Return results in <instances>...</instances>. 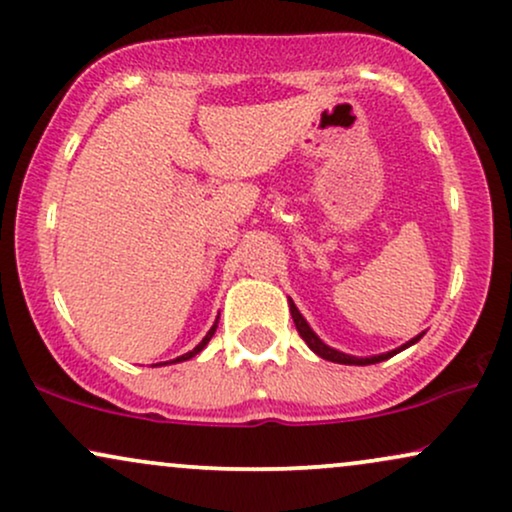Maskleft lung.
I'll list each match as a JSON object with an SVG mask.
<instances>
[{
  "label": "left lung",
  "instance_id": "obj_1",
  "mask_svg": "<svg viewBox=\"0 0 512 512\" xmlns=\"http://www.w3.org/2000/svg\"><path fill=\"white\" fill-rule=\"evenodd\" d=\"M288 307H291V317H293V322H295V329H298V334L303 336V341L307 343V346H310L312 353H317L319 357H324V360H329V362H338V365H377V362L389 360V357L400 353V350L415 346V343L422 338V334L415 336V338H410L408 343H403V346H400V348L391 350V353H381V355H372V357H353V355L341 353V350H334V348L326 346L322 338H319L315 331L310 329V324H307L305 317L300 315L298 307L293 305V300H288Z\"/></svg>",
  "mask_w": 512,
  "mask_h": 512
}]
</instances>
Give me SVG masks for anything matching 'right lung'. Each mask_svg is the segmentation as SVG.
Listing matches in <instances>:
<instances>
[{"label": "right lung", "instance_id": "1", "mask_svg": "<svg viewBox=\"0 0 512 512\" xmlns=\"http://www.w3.org/2000/svg\"><path fill=\"white\" fill-rule=\"evenodd\" d=\"M214 331H217V322H214V326H212V329H209V331H207V336H205V338H202V341H200V343H197V346H195L193 350H190V353H186V355H181V357H176V360H171V362H183V360H190V357H195L197 353H200V350H202V348H205V346H207V343H209V338H212V336H214ZM164 365H166V362H164Z\"/></svg>", "mask_w": 512, "mask_h": 512}]
</instances>
